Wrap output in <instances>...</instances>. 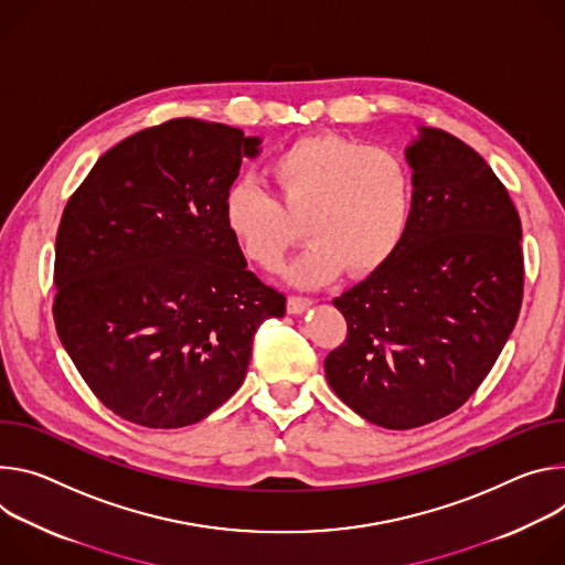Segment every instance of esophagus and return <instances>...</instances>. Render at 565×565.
<instances>
[{
	"mask_svg": "<svg viewBox=\"0 0 565 565\" xmlns=\"http://www.w3.org/2000/svg\"><path fill=\"white\" fill-rule=\"evenodd\" d=\"M311 305V298H305V296H289L287 298V309H289V315H302V311L307 309Z\"/></svg>",
	"mask_w": 565,
	"mask_h": 565,
	"instance_id": "esophagus-1",
	"label": "esophagus"
}]
</instances>
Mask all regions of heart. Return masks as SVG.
<instances>
[{"mask_svg":"<svg viewBox=\"0 0 565 565\" xmlns=\"http://www.w3.org/2000/svg\"><path fill=\"white\" fill-rule=\"evenodd\" d=\"M265 179L271 195L246 181L228 188L224 226L246 260L274 271L300 222L307 244L287 269L300 287L326 285L343 269L352 278L377 271L406 235L413 179L388 148L311 135L278 152Z\"/></svg>","mask_w":565,"mask_h":565,"instance_id":"1","label":"heart"}]
</instances>
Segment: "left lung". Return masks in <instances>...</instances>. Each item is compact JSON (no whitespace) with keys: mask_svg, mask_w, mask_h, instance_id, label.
<instances>
[{"mask_svg":"<svg viewBox=\"0 0 565 565\" xmlns=\"http://www.w3.org/2000/svg\"><path fill=\"white\" fill-rule=\"evenodd\" d=\"M406 159V235L377 271L334 298L348 337L326 359L339 399L395 430L458 411L523 302L521 217L487 161L437 128H419Z\"/></svg>","mask_w":565,"mask_h":565,"instance_id":"obj_1","label":"left lung"}]
</instances>
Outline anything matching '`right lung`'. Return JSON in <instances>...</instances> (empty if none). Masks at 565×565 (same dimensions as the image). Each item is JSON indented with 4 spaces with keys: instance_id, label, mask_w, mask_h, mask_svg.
I'll return each mask as SVG.
<instances>
[{
    "instance_id": "1",
    "label": "right lung",
    "mask_w": 565,
    "mask_h": 565,
    "mask_svg": "<svg viewBox=\"0 0 565 565\" xmlns=\"http://www.w3.org/2000/svg\"><path fill=\"white\" fill-rule=\"evenodd\" d=\"M258 137L172 118L107 150L55 237L57 337L92 393L148 428L191 426L244 382L287 298L246 269L222 217Z\"/></svg>"
}]
</instances>
